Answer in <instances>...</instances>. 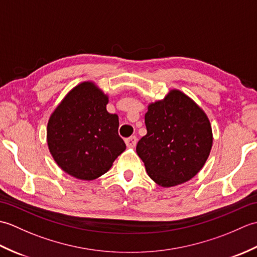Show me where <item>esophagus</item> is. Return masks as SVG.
Here are the masks:
<instances>
[{
	"instance_id": "obj_1",
	"label": "esophagus",
	"mask_w": 257,
	"mask_h": 257,
	"mask_svg": "<svg viewBox=\"0 0 257 257\" xmlns=\"http://www.w3.org/2000/svg\"><path fill=\"white\" fill-rule=\"evenodd\" d=\"M125 145H127L128 148H135L136 145H137V137L133 136V137L125 139Z\"/></svg>"
}]
</instances>
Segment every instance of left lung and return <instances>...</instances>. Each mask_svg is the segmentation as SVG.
I'll use <instances>...</instances> for the list:
<instances>
[{"mask_svg":"<svg viewBox=\"0 0 257 257\" xmlns=\"http://www.w3.org/2000/svg\"><path fill=\"white\" fill-rule=\"evenodd\" d=\"M147 135L137 154L147 173L163 188L195 177L210 156L213 135L210 120L198 103L179 89L148 105Z\"/></svg>","mask_w":257,"mask_h":257,"instance_id":"obj_1","label":"left lung"}]
</instances>
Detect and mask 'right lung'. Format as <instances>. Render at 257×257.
Returning a JSON list of instances; mask_svg holds the SVG:
<instances>
[{
	"instance_id": "right-lung-1",
	"label": "right lung",
	"mask_w": 257,
	"mask_h": 257,
	"mask_svg": "<svg viewBox=\"0 0 257 257\" xmlns=\"http://www.w3.org/2000/svg\"><path fill=\"white\" fill-rule=\"evenodd\" d=\"M109 97L94 81L75 86L47 122V146L57 166L76 179L105 174L125 149L119 118L106 109Z\"/></svg>"
}]
</instances>
